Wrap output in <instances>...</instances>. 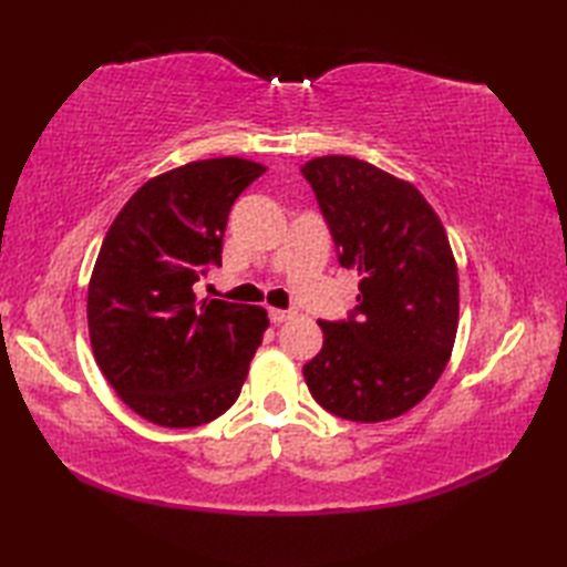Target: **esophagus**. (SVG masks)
I'll list each match as a JSON object with an SVG mask.
<instances>
[{
    "instance_id": "1",
    "label": "esophagus",
    "mask_w": 567,
    "mask_h": 567,
    "mask_svg": "<svg viewBox=\"0 0 567 567\" xmlns=\"http://www.w3.org/2000/svg\"><path fill=\"white\" fill-rule=\"evenodd\" d=\"M287 319H292V311H287V309H270V321H272V323H282V321H287Z\"/></svg>"
}]
</instances>
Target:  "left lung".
Listing matches in <instances>:
<instances>
[{
  "label": "left lung",
  "instance_id": "8db88e82",
  "mask_svg": "<svg viewBox=\"0 0 567 567\" xmlns=\"http://www.w3.org/2000/svg\"><path fill=\"white\" fill-rule=\"evenodd\" d=\"M339 262L355 270L358 305L319 321L321 351L305 365L327 412L375 424L431 392L457 331V268L439 214L406 179L351 155L305 163Z\"/></svg>",
  "mask_w": 567,
  "mask_h": 567
}]
</instances>
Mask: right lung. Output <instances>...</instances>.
Wrapping results in <instances>:
<instances>
[{
  "label": "right lung",
  "instance_id": "right-lung-1",
  "mask_svg": "<svg viewBox=\"0 0 567 567\" xmlns=\"http://www.w3.org/2000/svg\"><path fill=\"white\" fill-rule=\"evenodd\" d=\"M265 165L209 158L151 177L104 236L87 290L94 360L122 402L151 424H209L244 388L268 329L262 307L197 299L221 265L236 197Z\"/></svg>",
  "mask_w": 567,
  "mask_h": 567
}]
</instances>
